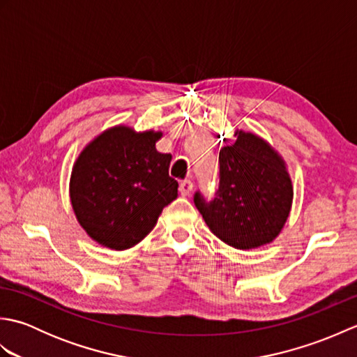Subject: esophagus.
Listing matches in <instances>:
<instances>
[{
    "mask_svg": "<svg viewBox=\"0 0 357 357\" xmlns=\"http://www.w3.org/2000/svg\"><path fill=\"white\" fill-rule=\"evenodd\" d=\"M179 192L183 196H188L192 192H193V183L190 179H185L183 181V183L179 184Z\"/></svg>",
    "mask_w": 357,
    "mask_h": 357,
    "instance_id": "34e87169",
    "label": "esophagus"
}]
</instances>
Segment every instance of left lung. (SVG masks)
Listing matches in <instances>:
<instances>
[{"label":"left lung","mask_w":357,"mask_h":357,"mask_svg":"<svg viewBox=\"0 0 357 357\" xmlns=\"http://www.w3.org/2000/svg\"><path fill=\"white\" fill-rule=\"evenodd\" d=\"M236 142L219 151V188L195 206L213 234L234 248L268 244L290 215L293 185L285 162L259 136L236 132Z\"/></svg>","instance_id":"1"}]
</instances>
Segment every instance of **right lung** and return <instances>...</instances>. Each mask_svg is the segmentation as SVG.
<instances>
[{"label":"right lung","instance_id":"obj_1","mask_svg":"<svg viewBox=\"0 0 357 357\" xmlns=\"http://www.w3.org/2000/svg\"><path fill=\"white\" fill-rule=\"evenodd\" d=\"M161 136L116 126L81 151L70 178V201L78 222L98 244L112 250L136 245L176 199L178 183L169 174L172 155L155 147Z\"/></svg>","mask_w":357,"mask_h":357}]
</instances>
